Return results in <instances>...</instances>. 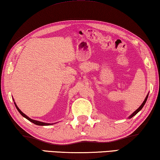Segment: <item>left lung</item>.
<instances>
[{"instance_id":"obj_1","label":"left lung","mask_w":160,"mask_h":160,"mask_svg":"<svg viewBox=\"0 0 160 160\" xmlns=\"http://www.w3.org/2000/svg\"><path fill=\"white\" fill-rule=\"evenodd\" d=\"M148 96V95H146V98H145V100H144V101L143 102V103H142V104L141 105V106H140V107H139V108H138L136 111H134V112H133V113H132V114H131V115L130 116V117H128V119H131V118H132V117H134V116H135V115H136V114H137V113H138V112H139V111H141L142 108H143V107L144 106V105H145V103H146V100H147Z\"/></svg>"}]
</instances>
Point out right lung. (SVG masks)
Listing matches in <instances>:
<instances>
[{"label":"right lung","mask_w":160,"mask_h":160,"mask_svg":"<svg viewBox=\"0 0 160 160\" xmlns=\"http://www.w3.org/2000/svg\"><path fill=\"white\" fill-rule=\"evenodd\" d=\"M14 105H15V106H16V108H17V111H19V113H20V114L23 117H25V118H26V119H27L28 120H29L30 122H32V123L33 124H36V125H39V126H48V125H52V124H53V123H52V124H50V123H45V122H39V121H36V120H33V119H30V118H29L28 117L27 115H25V113H24L20 109H19L18 107H17V104L15 103V102H14ZM54 124H55V123H54Z\"/></svg>","instance_id":"obj_1"}]
</instances>
